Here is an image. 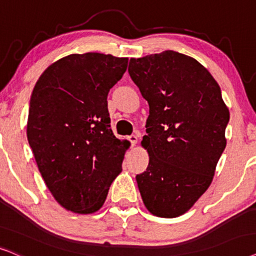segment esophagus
Listing matches in <instances>:
<instances>
[{"label":"esophagus","mask_w":256,"mask_h":256,"mask_svg":"<svg viewBox=\"0 0 256 256\" xmlns=\"http://www.w3.org/2000/svg\"><path fill=\"white\" fill-rule=\"evenodd\" d=\"M126 139H128V142H131L132 145H134V144H137V142H138V137L136 134H131V136H128V137H126Z\"/></svg>","instance_id":"1"}]
</instances>
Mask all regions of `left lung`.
Masks as SVG:
<instances>
[{
	"instance_id": "left-lung-1",
	"label": "left lung",
	"mask_w": 256,
	"mask_h": 256,
	"mask_svg": "<svg viewBox=\"0 0 256 256\" xmlns=\"http://www.w3.org/2000/svg\"><path fill=\"white\" fill-rule=\"evenodd\" d=\"M128 74L150 108L142 142L150 162L136 176L139 192L152 214L179 216L212 182L230 112L216 80L186 54L166 50L131 58Z\"/></svg>"
}]
</instances>
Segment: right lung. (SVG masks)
Listing matches in <instances>:
<instances>
[{"instance_id":"add662e5","label":"right lung","mask_w":256,"mask_h":256,"mask_svg":"<svg viewBox=\"0 0 256 256\" xmlns=\"http://www.w3.org/2000/svg\"><path fill=\"white\" fill-rule=\"evenodd\" d=\"M128 58L74 54L40 74L29 105L26 136L40 176L64 208L88 214L103 206L128 142L110 128L108 94Z\"/></svg>"}]
</instances>
